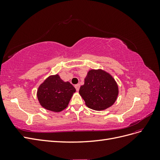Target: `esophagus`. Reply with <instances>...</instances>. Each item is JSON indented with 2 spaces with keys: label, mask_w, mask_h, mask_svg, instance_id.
Returning a JSON list of instances; mask_svg holds the SVG:
<instances>
[{
  "label": "esophagus",
  "mask_w": 160,
  "mask_h": 160,
  "mask_svg": "<svg viewBox=\"0 0 160 160\" xmlns=\"http://www.w3.org/2000/svg\"><path fill=\"white\" fill-rule=\"evenodd\" d=\"M75 88L76 89V91H78L79 90V88H80V85L79 84H77L75 85Z\"/></svg>",
  "instance_id": "esophagus-1"
}]
</instances>
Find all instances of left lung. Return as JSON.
Listing matches in <instances>:
<instances>
[{
	"label": "left lung",
	"instance_id": "obj_1",
	"mask_svg": "<svg viewBox=\"0 0 160 160\" xmlns=\"http://www.w3.org/2000/svg\"><path fill=\"white\" fill-rule=\"evenodd\" d=\"M79 94L88 108L103 110L112 105L118 95V87L114 79L102 70H91L81 85Z\"/></svg>",
	"mask_w": 160,
	"mask_h": 160
}]
</instances>
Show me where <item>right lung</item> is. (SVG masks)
Masks as SVG:
<instances>
[{
  "label": "right lung",
  "instance_id": "right-lung-1",
  "mask_svg": "<svg viewBox=\"0 0 160 160\" xmlns=\"http://www.w3.org/2000/svg\"><path fill=\"white\" fill-rule=\"evenodd\" d=\"M75 92L69 82H64L56 75L50 76L38 88L37 98L43 108L59 112L65 109Z\"/></svg>",
  "mask_w": 160,
  "mask_h": 160
}]
</instances>
